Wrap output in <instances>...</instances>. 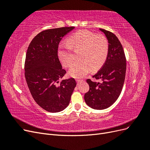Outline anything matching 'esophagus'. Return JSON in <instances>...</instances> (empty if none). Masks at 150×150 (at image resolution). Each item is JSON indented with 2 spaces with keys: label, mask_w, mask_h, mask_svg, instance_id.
Segmentation results:
<instances>
[{
  "label": "esophagus",
  "mask_w": 150,
  "mask_h": 150,
  "mask_svg": "<svg viewBox=\"0 0 150 150\" xmlns=\"http://www.w3.org/2000/svg\"><path fill=\"white\" fill-rule=\"evenodd\" d=\"M83 81V80H82V79H76V82H77V83L79 84V83L82 82Z\"/></svg>",
  "instance_id": "1"
}]
</instances>
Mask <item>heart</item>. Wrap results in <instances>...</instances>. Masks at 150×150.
I'll return each instance as SVG.
<instances>
[{"label":"heart","mask_w":150,"mask_h":150,"mask_svg":"<svg viewBox=\"0 0 150 150\" xmlns=\"http://www.w3.org/2000/svg\"><path fill=\"white\" fill-rule=\"evenodd\" d=\"M67 44H61L57 56L62 65L69 67L73 61L72 51H78V61L72 65L69 74L76 78H83L91 69H99L105 62L109 52V43L105 36L96 35L87 30H80L71 35Z\"/></svg>","instance_id":"1"}]
</instances>
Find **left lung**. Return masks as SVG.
<instances>
[{"instance_id": "left-lung-1", "label": "left lung", "mask_w": 150, "mask_h": 150, "mask_svg": "<svg viewBox=\"0 0 150 150\" xmlns=\"http://www.w3.org/2000/svg\"><path fill=\"white\" fill-rule=\"evenodd\" d=\"M99 29L108 39V56L101 69L93 76L101 82H94L88 79L86 82L89 89L84 95L86 103L94 110L106 109L117 100L124 84L126 69L125 52L118 38L110 31Z\"/></svg>"}]
</instances>
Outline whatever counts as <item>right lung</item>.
<instances>
[{
  "mask_svg": "<svg viewBox=\"0 0 150 150\" xmlns=\"http://www.w3.org/2000/svg\"><path fill=\"white\" fill-rule=\"evenodd\" d=\"M74 27L47 29L32 40L27 51L24 70L27 84L34 101L51 112L69 105L76 86L74 78L59 81L66 73L57 56L59 44Z\"/></svg>",
  "mask_w": 150,
  "mask_h": 150,
  "instance_id": "obj_1",
  "label": "right lung"
}]
</instances>
